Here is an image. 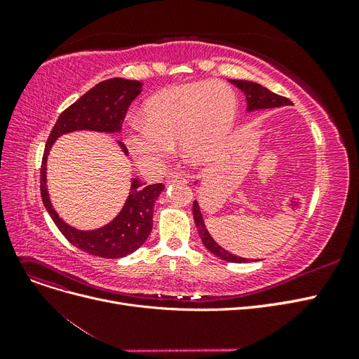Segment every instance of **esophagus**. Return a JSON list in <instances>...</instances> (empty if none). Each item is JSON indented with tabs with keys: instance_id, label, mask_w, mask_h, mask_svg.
I'll use <instances>...</instances> for the list:
<instances>
[{
	"instance_id": "1",
	"label": "esophagus",
	"mask_w": 359,
	"mask_h": 359,
	"mask_svg": "<svg viewBox=\"0 0 359 359\" xmlns=\"http://www.w3.org/2000/svg\"><path fill=\"white\" fill-rule=\"evenodd\" d=\"M186 177L178 175V173H170V175L166 178V184H175V182H186Z\"/></svg>"
}]
</instances>
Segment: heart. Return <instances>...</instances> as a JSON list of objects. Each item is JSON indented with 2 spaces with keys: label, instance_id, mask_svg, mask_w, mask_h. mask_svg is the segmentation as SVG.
Listing matches in <instances>:
<instances>
[{
  "label": "heart",
  "instance_id": "b5f03b06",
  "mask_svg": "<svg viewBox=\"0 0 359 359\" xmlns=\"http://www.w3.org/2000/svg\"><path fill=\"white\" fill-rule=\"evenodd\" d=\"M238 116L235 93L219 82H193L161 90L144 103L142 123H133L126 145L137 165L151 172L168 161L178 142L193 166L214 161Z\"/></svg>",
  "mask_w": 359,
  "mask_h": 359
}]
</instances>
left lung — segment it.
Returning a JSON list of instances; mask_svg holds the SVG:
<instances>
[{"label":"left lung","mask_w":359,"mask_h":359,"mask_svg":"<svg viewBox=\"0 0 359 359\" xmlns=\"http://www.w3.org/2000/svg\"><path fill=\"white\" fill-rule=\"evenodd\" d=\"M231 83H233L238 90H241L243 94L245 95V102H247V112H255V111H264V109H274V107H281V106H290L292 102L286 97H281L274 94L273 91H269L265 86L260 83L252 82V81H240V79H229ZM198 184V182H196ZM193 217H194V223H196L198 227V233L201 236V240L203 245L210 250L212 255L217 257H220L223 260H227V262H233V264H247L252 262L250 259L240 257L236 255H232L217 244L212 236L210 235L208 229H206L203 217L201 212V206L198 201L193 202Z\"/></svg>","instance_id":"8db88e82"}]
</instances>
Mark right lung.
I'll list each match as a JSON object with an SVG mask.
<instances>
[{
    "instance_id": "right-lung-1",
    "label": "right lung",
    "mask_w": 359,
    "mask_h": 359,
    "mask_svg": "<svg viewBox=\"0 0 359 359\" xmlns=\"http://www.w3.org/2000/svg\"><path fill=\"white\" fill-rule=\"evenodd\" d=\"M142 91V82L112 78L97 83L85 93L79 100L64 111L48 137L45 154L40 170V193L41 201L49 212L50 219L57 224L60 232L67 238L74 247L85 253L104 259H119L142 245L153 229L154 203L160 193L165 190L161 182L145 186L137 177L132 178L128 196L114 220L93 231H81L64 222L53 210L46 186V163L52 145L62 135L91 130L99 133H119L126 112L136 97ZM119 148L128 156L123 142L116 140Z\"/></svg>"
}]
</instances>
